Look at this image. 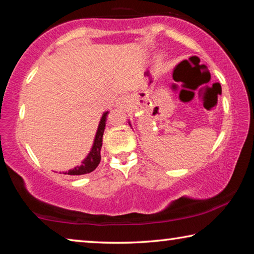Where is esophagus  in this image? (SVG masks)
<instances>
[{
	"instance_id": "esophagus-1",
	"label": "esophagus",
	"mask_w": 254,
	"mask_h": 254,
	"mask_svg": "<svg viewBox=\"0 0 254 254\" xmlns=\"http://www.w3.org/2000/svg\"><path fill=\"white\" fill-rule=\"evenodd\" d=\"M115 104H117L118 107H122V109H124V107H127V96L119 97Z\"/></svg>"
}]
</instances>
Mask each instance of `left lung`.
I'll return each mask as SVG.
<instances>
[{"instance_id": "8db88e82", "label": "left lung", "mask_w": 254, "mask_h": 254, "mask_svg": "<svg viewBox=\"0 0 254 254\" xmlns=\"http://www.w3.org/2000/svg\"><path fill=\"white\" fill-rule=\"evenodd\" d=\"M128 123H130V122H128ZM130 126H131V124H130Z\"/></svg>"}]
</instances>
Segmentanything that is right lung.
I'll return each instance as SVG.
<instances>
[{"label":"right lung","instance_id":"obj_1","mask_svg":"<svg viewBox=\"0 0 254 254\" xmlns=\"http://www.w3.org/2000/svg\"><path fill=\"white\" fill-rule=\"evenodd\" d=\"M107 114H109V112L106 111L102 115L95 137H94V143L92 145L91 151H89V153L87 154V157L84 159L80 166H77L74 169L68 170L64 174L70 175V176H79V175L89 174L92 173L93 170L96 169V167L101 161V148L103 143V134H104V130L106 126Z\"/></svg>","mask_w":254,"mask_h":254}]
</instances>
